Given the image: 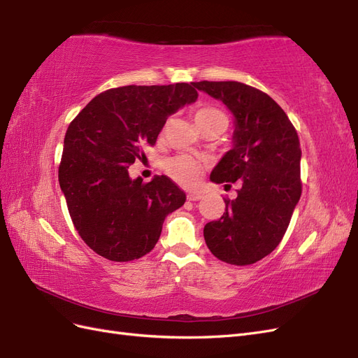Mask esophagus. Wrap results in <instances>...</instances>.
I'll list each match as a JSON object with an SVG mask.
<instances>
[{"label":"esophagus","mask_w":358,"mask_h":358,"mask_svg":"<svg viewBox=\"0 0 358 358\" xmlns=\"http://www.w3.org/2000/svg\"><path fill=\"white\" fill-rule=\"evenodd\" d=\"M187 199H188L189 201H199V200L203 199V196H201V194H199V192H188Z\"/></svg>","instance_id":"obj_1"}]
</instances>
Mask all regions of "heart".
<instances>
[{
	"instance_id": "1",
	"label": "heart",
	"mask_w": 358,
	"mask_h": 358,
	"mask_svg": "<svg viewBox=\"0 0 358 358\" xmlns=\"http://www.w3.org/2000/svg\"><path fill=\"white\" fill-rule=\"evenodd\" d=\"M194 121L201 128V131L210 127H220L222 131L229 125V117L215 106H201L194 112ZM166 127L162 128V133L166 131ZM204 164L194 157L189 155H178L166 162L167 175L183 187H194L199 182Z\"/></svg>"
}]
</instances>
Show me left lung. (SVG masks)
<instances>
[{
    "instance_id": "8db88e82",
    "label": "left lung",
    "mask_w": 358,
    "mask_h": 358,
    "mask_svg": "<svg viewBox=\"0 0 358 358\" xmlns=\"http://www.w3.org/2000/svg\"><path fill=\"white\" fill-rule=\"evenodd\" d=\"M197 90L221 100L236 119L234 146L210 175L231 187L218 221L204 225V241L224 263L254 264L282 241L301 196V149L294 125L273 99L241 82H194Z\"/></svg>"
}]
</instances>
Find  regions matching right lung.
Returning <instances> with one entry per match:
<instances>
[{
    "instance_id": "obj_1",
    "label": "right lung",
    "mask_w": 358,
    "mask_h": 358,
    "mask_svg": "<svg viewBox=\"0 0 358 358\" xmlns=\"http://www.w3.org/2000/svg\"><path fill=\"white\" fill-rule=\"evenodd\" d=\"M192 83L107 90L70 122L59 185L82 241L110 262H131L157 245L166 216L187 196L167 176L131 179L128 167L154 146L167 117L197 100Z\"/></svg>"
}]
</instances>
